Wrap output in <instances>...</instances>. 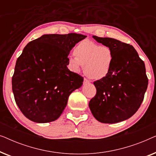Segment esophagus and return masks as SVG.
Returning <instances> with one entry per match:
<instances>
[{"instance_id": "obj_1", "label": "esophagus", "mask_w": 156, "mask_h": 156, "mask_svg": "<svg viewBox=\"0 0 156 156\" xmlns=\"http://www.w3.org/2000/svg\"><path fill=\"white\" fill-rule=\"evenodd\" d=\"M89 82H89V80H87V79H86V78H84V82H83V83H84V84H89Z\"/></svg>"}]
</instances>
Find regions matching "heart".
I'll return each mask as SVG.
<instances>
[{"instance_id": "obj_1", "label": "heart", "mask_w": 156, "mask_h": 156, "mask_svg": "<svg viewBox=\"0 0 156 156\" xmlns=\"http://www.w3.org/2000/svg\"><path fill=\"white\" fill-rule=\"evenodd\" d=\"M74 54L75 56L69 57V62L74 72H79L84 66L85 74L94 80H101L109 73L113 55L108 47L84 40L75 46Z\"/></svg>"}]
</instances>
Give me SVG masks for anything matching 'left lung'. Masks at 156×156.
Here are the masks:
<instances>
[{
    "mask_svg": "<svg viewBox=\"0 0 156 156\" xmlns=\"http://www.w3.org/2000/svg\"><path fill=\"white\" fill-rule=\"evenodd\" d=\"M92 37L110 48L113 62L108 75L94 82L97 94L89 101V108L99 122L126 120L139 108L148 87L145 64L129 44L114 38Z\"/></svg>",
    "mask_w": 156,
    "mask_h": 156,
    "instance_id": "8db88e82",
    "label": "left lung"
}]
</instances>
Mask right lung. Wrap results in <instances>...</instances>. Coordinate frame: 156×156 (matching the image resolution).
<instances>
[{
    "label": "right lung",
    "instance_id": "right-lung-1",
    "mask_svg": "<svg viewBox=\"0 0 156 156\" xmlns=\"http://www.w3.org/2000/svg\"><path fill=\"white\" fill-rule=\"evenodd\" d=\"M86 35H43L30 42L16 61L12 89L24 116L36 123L57 120L70 94L80 88L84 78L70 71V51Z\"/></svg>",
    "mask_w": 156,
    "mask_h": 156
}]
</instances>
